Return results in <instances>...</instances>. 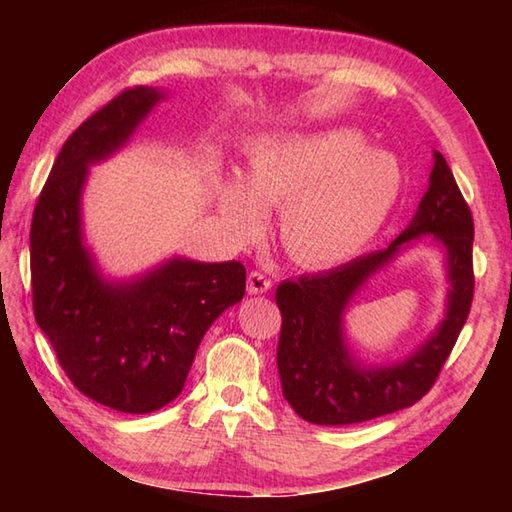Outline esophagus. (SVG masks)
Masks as SVG:
<instances>
[{"label":"esophagus","mask_w":512,"mask_h":512,"mask_svg":"<svg viewBox=\"0 0 512 512\" xmlns=\"http://www.w3.org/2000/svg\"><path fill=\"white\" fill-rule=\"evenodd\" d=\"M273 286V281H270L268 275H264L262 270H253V273L248 275V292L250 295H264V292L270 290Z\"/></svg>","instance_id":"esophagus-1"}]
</instances>
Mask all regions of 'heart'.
Listing matches in <instances>:
<instances>
[{
	"label": "heart",
	"instance_id": "obj_1",
	"mask_svg": "<svg viewBox=\"0 0 512 512\" xmlns=\"http://www.w3.org/2000/svg\"><path fill=\"white\" fill-rule=\"evenodd\" d=\"M400 189L396 156L341 127L250 143L242 180L217 184V206L242 242L262 231V213L281 211L286 253L301 266L330 268L372 242Z\"/></svg>",
	"mask_w": 512,
	"mask_h": 512
}]
</instances>
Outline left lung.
Here are the masks:
<instances>
[{"mask_svg": "<svg viewBox=\"0 0 512 512\" xmlns=\"http://www.w3.org/2000/svg\"><path fill=\"white\" fill-rule=\"evenodd\" d=\"M429 189L411 226L385 250L352 259L328 273L284 281L277 288L281 334L277 369L281 389L297 416L314 424H354L400 411L436 385L455 341L469 319L473 275V215L447 160L436 151ZM436 234L448 248L452 292L448 319L407 362L361 370L344 350L340 319L362 281L397 252L400 243Z\"/></svg>", "mask_w": 512, "mask_h": 512, "instance_id": "obj_1", "label": "left lung"}]
</instances>
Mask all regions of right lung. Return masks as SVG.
<instances>
[{
	"mask_svg": "<svg viewBox=\"0 0 512 512\" xmlns=\"http://www.w3.org/2000/svg\"><path fill=\"white\" fill-rule=\"evenodd\" d=\"M160 99L136 85L116 94L65 140L30 226L32 310L72 385L123 413H151L176 398L202 336L242 301L239 262L173 259L147 277L110 286L81 244L79 200L88 165L121 147Z\"/></svg>",
	"mask_w": 512,
	"mask_h": 512,
	"instance_id": "right-lung-1",
	"label": "right lung"
}]
</instances>
